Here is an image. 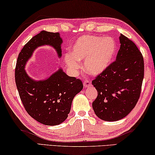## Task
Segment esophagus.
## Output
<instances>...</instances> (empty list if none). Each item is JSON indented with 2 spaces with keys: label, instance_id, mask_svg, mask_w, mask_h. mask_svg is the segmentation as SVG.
<instances>
[{
  "label": "esophagus",
  "instance_id": "34e87169",
  "mask_svg": "<svg viewBox=\"0 0 155 155\" xmlns=\"http://www.w3.org/2000/svg\"><path fill=\"white\" fill-rule=\"evenodd\" d=\"M83 84H84V87H87L91 85V82L89 80H86L84 81Z\"/></svg>",
  "mask_w": 155,
  "mask_h": 155
}]
</instances>
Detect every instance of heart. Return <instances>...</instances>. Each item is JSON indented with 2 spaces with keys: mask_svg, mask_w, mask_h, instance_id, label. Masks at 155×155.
I'll use <instances>...</instances> for the list:
<instances>
[{
  "mask_svg": "<svg viewBox=\"0 0 155 155\" xmlns=\"http://www.w3.org/2000/svg\"><path fill=\"white\" fill-rule=\"evenodd\" d=\"M116 51V44L112 38L84 35L75 41L72 53L65 54V62L71 71L76 72L80 68L79 61H85V71L96 75L107 68Z\"/></svg>",
  "mask_w": 155,
  "mask_h": 155,
  "instance_id": "1",
  "label": "heart"
}]
</instances>
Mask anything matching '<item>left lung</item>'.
Returning <instances> with one entry per match:
<instances>
[{
	"instance_id": "8db88e82",
	"label": "left lung",
	"mask_w": 155,
	"mask_h": 155,
	"mask_svg": "<svg viewBox=\"0 0 155 155\" xmlns=\"http://www.w3.org/2000/svg\"><path fill=\"white\" fill-rule=\"evenodd\" d=\"M119 40L116 61L92 82L98 93L93 109L97 117L106 121L122 119L132 111L144 78V60L138 48L122 34Z\"/></svg>"
}]
</instances>
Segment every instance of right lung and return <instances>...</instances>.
Segmentation results:
<instances>
[{
    "instance_id": "right-lung-1",
    "label": "right lung",
    "mask_w": 155,
    "mask_h": 155,
    "mask_svg": "<svg viewBox=\"0 0 155 155\" xmlns=\"http://www.w3.org/2000/svg\"><path fill=\"white\" fill-rule=\"evenodd\" d=\"M62 43L58 32L41 31L25 44L17 61L15 77L22 104L31 117L46 126H56L66 119L73 99L83 84L80 80L67 75L61 68L47 79L39 81L29 77L25 68L39 46H52L61 58Z\"/></svg>"
}]
</instances>
